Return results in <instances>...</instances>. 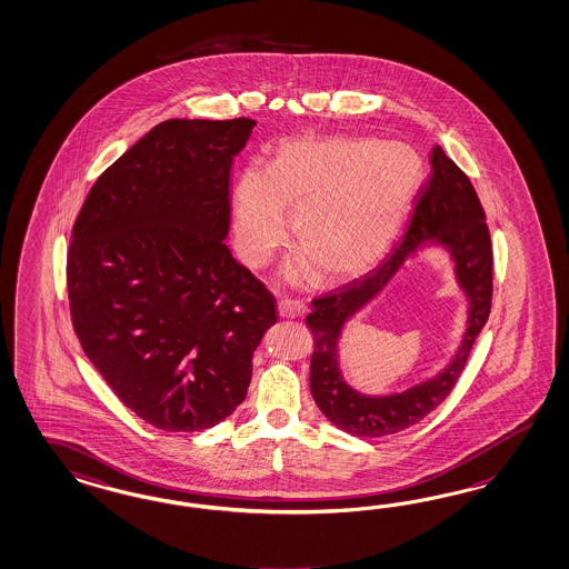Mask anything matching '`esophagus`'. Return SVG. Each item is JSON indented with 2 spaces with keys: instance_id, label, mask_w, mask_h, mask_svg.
Returning a JSON list of instances; mask_svg holds the SVG:
<instances>
[{
  "instance_id": "obj_1",
  "label": "esophagus",
  "mask_w": 569,
  "mask_h": 569,
  "mask_svg": "<svg viewBox=\"0 0 569 569\" xmlns=\"http://www.w3.org/2000/svg\"><path fill=\"white\" fill-rule=\"evenodd\" d=\"M278 313L280 318H299L306 313V303L295 299H280L278 301Z\"/></svg>"
}]
</instances>
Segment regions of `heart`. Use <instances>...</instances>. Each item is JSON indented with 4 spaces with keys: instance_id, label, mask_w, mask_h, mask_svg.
<instances>
[{
    "instance_id": "1",
    "label": "heart",
    "mask_w": 569,
    "mask_h": 569,
    "mask_svg": "<svg viewBox=\"0 0 569 569\" xmlns=\"http://www.w3.org/2000/svg\"><path fill=\"white\" fill-rule=\"evenodd\" d=\"M420 153L401 141L330 134L291 139L274 149L270 168L249 163L232 189L239 256L260 268L287 239L299 243L284 277L313 272L341 282L387 256L422 182Z\"/></svg>"
}]
</instances>
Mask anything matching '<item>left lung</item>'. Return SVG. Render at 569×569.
Instances as JSON below:
<instances>
[{"label":"left lung","instance_id":"1","mask_svg":"<svg viewBox=\"0 0 569 569\" xmlns=\"http://www.w3.org/2000/svg\"><path fill=\"white\" fill-rule=\"evenodd\" d=\"M432 172L416 196V210L401 244L372 272L311 301L306 318L313 335L309 389L330 422L353 437L378 439L401 432L423 420L449 397L463 372L471 345L485 328L492 301V247L487 213L470 179L437 146L430 153ZM423 243H440L452 256L456 277L467 292L471 309L469 328L455 361L435 379L411 390L370 398L351 390L338 368L341 326L365 307Z\"/></svg>","mask_w":569,"mask_h":569}]
</instances>
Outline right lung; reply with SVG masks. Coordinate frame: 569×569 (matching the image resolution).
<instances>
[{
  "label": "right lung",
  "instance_id": "right-lung-1",
  "mask_svg": "<svg viewBox=\"0 0 569 569\" xmlns=\"http://www.w3.org/2000/svg\"><path fill=\"white\" fill-rule=\"evenodd\" d=\"M256 120L160 122L91 187L66 284L82 351L116 397L166 432L243 403L277 299L232 258L230 166Z\"/></svg>",
  "mask_w": 569,
  "mask_h": 569
}]
</instances>
